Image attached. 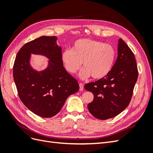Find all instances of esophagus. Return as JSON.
<instances>
[{"label":"esophagus","mask_w":153,"mask_h":153,"mask_svg":"<svg viewBox=\"0 0 153 153\" xmlns=\"http://www.w3.org/2000/svg\"><path fill=\"white\" fill-rule=\"evenodd\" d=\"M79 86H80V91H82L84 89V85H83V84H82V83H80L79 84Z\"/></svg>","instance_id":"esophagus-1"}]
</instances>
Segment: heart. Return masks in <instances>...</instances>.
Segmentation results:
<instances>
[{"mask_svg": "<svg viewBox=\"0 0 153 153\" xmlns=\"http://www.w3.org/2000/svg\"><path fill=\"white\" fill-rule=\"evenodd\" d=\"M116 51L112 45L91 39H78L72 49H66L61 55L64 68L69 73H75L83 62L85 67L79 76L81 78L91 76L94 79L106 76L114 66Z\"/></svg>", "mask_w": 153, "mask_h": 153, "instance_id": "b5f03b06", "label": "heart"}]
</instances>
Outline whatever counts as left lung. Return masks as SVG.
<instances>
[{
	"label": "left lung",
	"mask_w": 153,
	"mask_h": 153,
	"mask_svg": "<svg viewBox=\"0 0 153 153\" xmlns=\"http://www.w3.org/2000/svg\"><path fill=\"white\" fill-rule=\"evenodd\" d=\"M138 78L135 55L126 43L118 41L117 59L106 76L85 85L92 92L94 100L87 105L93 116L106 120L117 116L130 102Z\"/></svg>",
	"instance_id": "1"
}]
</instances>
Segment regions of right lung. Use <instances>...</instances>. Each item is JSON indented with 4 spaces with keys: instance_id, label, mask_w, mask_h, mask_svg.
Instances as JSON below:
<instances>
[{
    "instance_id": "add662e5",
    "label": "right lung",
    "mask_w": 153,
    "mask_h": 153,
    "mask_svg": "<svg viewBox=\"0 0 153 153\" xmlns=\"http://www.w3.org/2000/svg\"><path fill=\"white\" fill-rule=\"evenodd\" d=\"M56 36H41L27 43L18 52L13 78L19 98L34 114L42 117L57 114L69 96L79 90L77 80L63 66L62 49ZM31 54L49 60L48 67L38 72L30 65Z\"/></svg>"
}]
</instances>
